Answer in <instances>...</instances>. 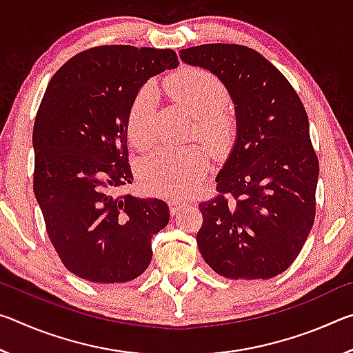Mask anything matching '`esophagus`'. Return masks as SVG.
Wrapping results in <instances>:
<instances>
[{"label":"esophagus","instance_id":"34e87169","mask_svg":"<svg viewBox=\"0 0 353 353\" xmlns=\"http://www.w3.org/2000/svg\"><path fill=\"white\" fill-rule=\"evenodd\" d=\"M185 205H187V204H185L183 201H177V199H174V201H171V204H170V210H171V213H172V214H176L177 212H181Z\"/></svg>","mask_w":353,"mask_h":353}]
</instances>
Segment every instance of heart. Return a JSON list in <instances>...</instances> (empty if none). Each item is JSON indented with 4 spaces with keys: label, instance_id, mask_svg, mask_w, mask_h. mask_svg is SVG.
<instances>
[{
    "label": "heart",
    "instance_id": "1",
    "mask_svg": "<svg viewBox=\"0 0 353 353\" xmlns=\"http://www.w3.org/2000/svg\"><path fill=\"white\" fill-rule=\"evenodd\" d=\"M165 87L171 98L196 117V130L214 152L229 149L235 135V121L225 109L229 92L212 71L183 67L170 76ZM155 90L143 85L128 109L126 126L130 141L139 149H148L155 140ZM210 157L205 148H159L143 160L140 179L148 191L182 198L207 174Z\"/></svg>",
    "mask_w": 353,
    "mask_h": 353
}]
</instances>
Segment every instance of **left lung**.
<instances>
[{
  "instance_id": "obj_1",
  "label": "left lung",
  "mask_w": 353,
  "mask_h": 353,
  "mask_svg": "<svg viewBox=\"0 0 353 353\" xmlns=\"http://www.w3.org/2000/svg\"><path fill=\"white\" fill-rule=\"evenodd\" d=\"M181 57L216 74L236 104L238 139L216 177V196L199 204L198 248L219 276L276 277L301 254L314 223L319 162L305 107L252 48L208 43Z\"/></svg>"
}]
</instances>
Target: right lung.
<instances>
[{"instance_id": "obj_1", "label": "right lung", "mask_w": 353, "mask_h": 353, "mask_svg": "<svg viewBox=\"0 0 353 353\" xmlns=\"http://www.w3.org/2000/svg\"><path fill=\"white\" fill-rule=\"evenodd\" d=\"M177 65L174 50L103 45L71 57L48 83L34 123V193L59 259L77 277L124 283L151 263L170 208L118 193L134 181L126 118L143 83Z\"/></svg>"}]
</instances>
